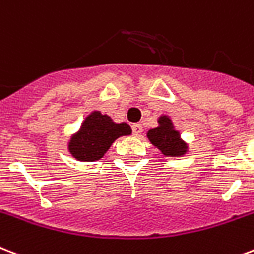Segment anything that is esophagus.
I'll use <instances>...</instances> for the list:
<instances>
[{
  "label": "esophagus",
  "instance_id": "obj_1",
  "mask_svg": "<svg viewBox=\"0 0 254 254\" xmlns=\"http://www.w3.org/2000/svg\"><path fill=\"white\" fill-rule=\"evenodd\" d=\"M131 130H133V134L135 135V137H138V135H141V133H142V125L141 124H133L131 125Z\"/></svg>",
  "mask_w": 254,
  "mask_h": 254
}]
</instances>
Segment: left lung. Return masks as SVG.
<instances>
[{
  "label": "left lung",
  "mask_w": 254,
  "mask_h": 254,
  "mask_svg": "<svg viewBox=\"0 0 254 254\" xmlns=\"http://www.w3.org/2000/svg\"><path fill=\"white\" fill-rule=\"evenodd\" d=\"M148 138L164 156L179 157L187 153L188 145L181 140L180 131L174 129L173 123L168 116H161L158 119V127L148 131Z\"/></svg>",
  "instance_id": "left-lung-1"
}]
</instances>
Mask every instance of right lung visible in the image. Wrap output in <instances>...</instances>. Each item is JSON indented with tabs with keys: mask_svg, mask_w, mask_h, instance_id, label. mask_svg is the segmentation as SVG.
Here are the masks:
<instances>
[{
	"mask_svg": "<svg viewBox=\"0 0 254 254\" xmlns=\"http://www.w3.org/2000/svg\"><path fill=\"white\" fill-rule=\"evenodd\" d=\"M127 123L116 124L101 112H92L81 125L78 133L71 135L69 152L78 161H97L104 157L110 145L121 135H129Z\"/></svg>",
	"mask_w": 254,
	"mask_h": 254,
	"instance_id": "add662e5",
	"label": "right lung"
}]
</instances>
